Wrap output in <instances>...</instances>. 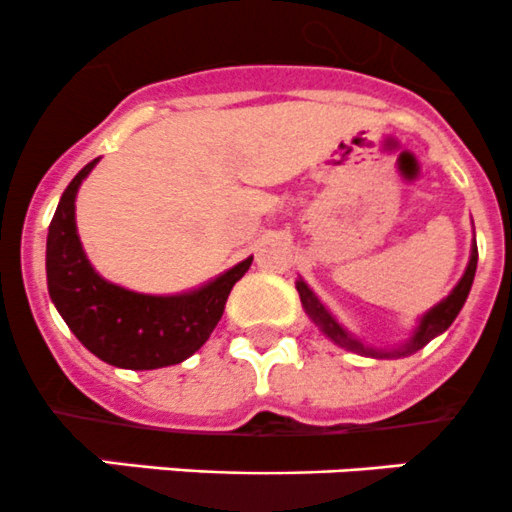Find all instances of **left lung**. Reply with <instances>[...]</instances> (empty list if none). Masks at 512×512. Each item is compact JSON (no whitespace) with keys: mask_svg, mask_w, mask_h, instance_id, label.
Returning <instances> with one entry per match:
<instances>
[{"mask_svg":"<svg viewBox=\"0 0 512 512\" xmlns=\"http://www.w3.org/2000/svg\"><path fill=\"white\" fill-rule=\"evenodd\" d=\"M475 266H478V246H475V239H473L468 266H465L463 276H460V281L455 283L453 291H450L443 301L435 303L430 311L423 313L421 321H418V326L413 328L411 338H406L403 343H396L393 348L366 346L361 338H356L351 331H346V328L336 321V316H333V313L328 311L321 301H318V296L311 291V288H308V283L303 281V278H298L296 281V291H298V296H301L303 311L308 313V318H311V321L321 328L323 336L331 338L336 346L346 348V351H353V353H361V356H371V358H403V356H411V353L421 351V348L426 346V343L433 341L435 336H440L443 331H448V326L455 321V316H458L460 308H463L465 298H468L470 286H473Z\"/></svg>","mask_w":512,"mask_h":512,"instance_id":"1","label":"left lung"}]
</instances>
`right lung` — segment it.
<instances>
[{"instance_id": "add662e5", "label": "right lung", "mask_w": 512, "mask_h": 512, "mask_svg": "<svg viewBox=\"0 0 512 512\" xmlns=\"http://www.w3.org/2000/svg\"><path fill=\"white\" fill-rule=\"evenodd\" d=\"M99 159L89 161L59 199L47 236V286L59 316L96 358L129 371L176 366L194 356L224 316L234 283L254 256L219 273L204 286L174 296L136 293L106 281L84 254L74 201Z\"/></svg>"}]
</instances>
